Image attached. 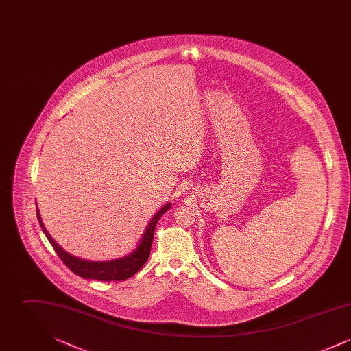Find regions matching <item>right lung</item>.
Returning <instances> with one entry per match:
<instances>
[{"mask_svg":"<svg viewBox=\"0 0 351 351\" xmlns=\"http://www.w3.org/2000/svg\"><path fill=\"white\" fill-rule=\"evenodd\" d=\"M169 208H171V204H167L158 213H155V216L151 219L138 247L132 254H129L123 258H119V259L106 261V262L85 261L82 258L69 255L51 238L50 234L46 230L45 225L42 222V218L39 216L38 209H36V216H38V221L40 223V228H42L43 233L46 234L47 239L50 241L53 250L56 251V254L63 261V263L73 274L79 275L84 279H93V280H101V282H121V280H126V279L132 278L134 274H136L147 262V259L150 256L151 245H152L156 223H158L159 218L162 217Z\"/></svg>","mask_w":351,"mask_h":351,"instance_id":"1","label":"right lung"}]
</instances>
